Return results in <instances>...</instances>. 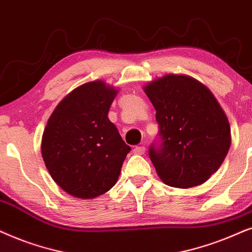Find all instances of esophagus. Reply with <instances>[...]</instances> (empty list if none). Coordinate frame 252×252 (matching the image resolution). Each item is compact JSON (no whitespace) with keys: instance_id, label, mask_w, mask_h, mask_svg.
Returning a JSON list of instances; mask_svg holds the SVG:
<instances>
[{"instance_id":"1","label":"esophagus","mask_w":252,"mask_h":252,"mask_svg":"<svg viewBox=\"0 0 252 252\" xmlns=\"http://www.w3.org/2000/svg\"><path fill=\"white\" fill-rule=\"evenodd\" d=\"M133 153L135 154H144L145 153V147L144 146H136L133 149Z\"/></svg>"}]
</instances>
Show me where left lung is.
<instances>
[{"label":"left lung","instance_id":"8db88e82","mask_svg":"<svg viewBox=\"0 0 252 252\" xmlns=\"http://www.w3.org/2000/svg\"><path fill=\"white\" fill-rule=\"evenodd\" d=\"M157 110L160 144L149 156L169 187L199 186L219 169L230 147V126L212 92L186 75H166L144 87Z\"/></svg>","mask_w":252,"mask_h":252}]
</instances>
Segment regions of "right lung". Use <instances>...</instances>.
<instances>
[{
	"label": "right lung",
	"mask_w": 252,
	"mask_h": 252,
	"mask_svg": "<svg viewBox=\"0 0 252 252\" xmlns=\"http://www.w3.org/2000/svg\"><path fill=\"white\" fill-rule=\"evenodd\" d=\"M117 90L102 80L76 87L56 106L45 128L41 154L65 192L91 199L112 189L130 146L108 119Z\"/></svg>",
	"instance_id": "1"
}]
</instances>
